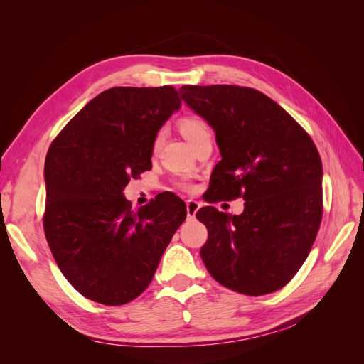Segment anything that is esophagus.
Here are the masks:
<instances>
[{"label": "esophagus", "instance_id": "34e87169", "mask_svg": "<svg viewBox=\"0 0 364 364\" xmlns=\"http://www.w3.org/2000/svg\"><path fill=\"white\" fill-rule=\"evenodd\" d=\"M199 209H200V203H199V202L193 200V199L186 200V214H188L190 218H194L196 214H197V211H199Z\"/></svg>", "mask_w": 364, "mask_h": 364}]
</instances>
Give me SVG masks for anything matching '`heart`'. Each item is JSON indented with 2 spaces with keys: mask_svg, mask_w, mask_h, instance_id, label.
<instances>
[{
  "mask_svg": "<svg viewBox=\"0 0 364 364\" xmlns=\"http://www.w3.org/2000/svg\"><path fill=\"white\" fill-rule=\"evenodd\" d=\"M179 129H181V134L191 142L193 147L197 144V142H200L202 139L213 136L211 129H209L206 121L202 119L200 117H186V118L181 119ZM156 144H158V141L155 142V146ZM181 186L185 190H190V183H186V182H182Z\"/></svg>",
  "mask_w": 364,
  "mask_h": 364,
  "instance_id": "b5f03b06",
  "label": "heart"
}]
</instances>
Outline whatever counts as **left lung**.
<instances>
[{
    "instance_id": "8db88e82",
    "label": "left lung",
    "mask_w": 364,
    "mask_h": 364,
    "mask_svg": "<svg viewBox=\"0 0 364 364\" xmlns=\"http://www.w3.org/2000/svg\"><path fill=\"white\" fill-rule=\"evenodd\" d=\"M181 92L214 129L222 155L208 202L245 200L240 215L214 206L197 211L208 229L205 266L234 291H277L301 269L322 222L321 155L301 124L257 90L185 85Z\"/></svg>"
}]
</instances>
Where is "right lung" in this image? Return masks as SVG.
<instances>
[{
	"mask_svg": "<svg viewBox=\"0 0 364 364\" xmlns=\"http://www.w3.org/2000/svg\"><path fill=\"white\" fill-rule=\"evenodd\" d=\"M173 86H117L98 94L51 142L43 230L63 277L103 305L134 301L153 279L186 217L173 193L132 211L130 179L151 168L161 126L181 107Z\"/></svg>",
	"mask_w": 364,
	"mask_h": 364,
	"instance_id": "1",
	"label": "right lung"
}]
</instances>
